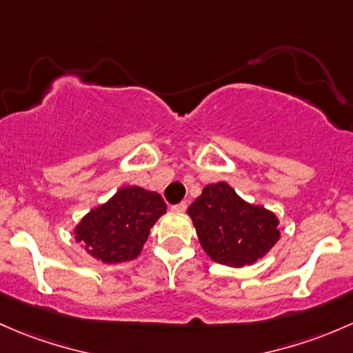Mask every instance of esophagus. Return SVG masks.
I'll return each instance as SVG.
<instances>
[{"instance_id":"esophagus-1","label":"esophagus","mask_w":353,"mask_h":353,"mask_svg":"<svg viewBox=\"0 0 353 353\" xmlns=\"http://www.w3.org/2000/svg\"><path fill=\"white\" fill-rule=\"evenodd\" d=\"M172 210H175V212H185L187 210V202L176 203V205L172 207Z\"/></svg>"}]
</instances>
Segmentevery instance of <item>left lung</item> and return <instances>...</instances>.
Masks as SVG:
<instances>
[{
	"mask_svg": "<svg viewBox=\"0 0 353 353\" xmlns=\"http://www.w3.org/2000/svg\"><path fill=\"white\" fill-rule=\"evenodd\" d=\"M187 214L203 252L226 267L255 263L281 238L277 216L265 207L243 201L226 181L205 185Z\"/></svg>",
	"mask_w": 353,
	"mask_h": 353,
	"instance_id": "left-lung-1",
	"label": "left lung"
}]
</instances>
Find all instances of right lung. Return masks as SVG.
I'll return each instance as SVG.
<instances>
[{
  "label": "right lung",
  "instance_id": "right-lung-1",
  "mask_svg": "<svg viewBox=\"0 0 353 353\" xmlns=\"http://www.w3.org/2000/svg\"><path fill=\"white\" fill-rule=\"evenodd\" d=\"M166 212L156 192L122 187L101 205L90 210L74 228V239L103 263L134 260L143 250L151 228Z\"/></svg>",
  "mask_w": 353,
  "mask_h": 353
}]
</instances>
